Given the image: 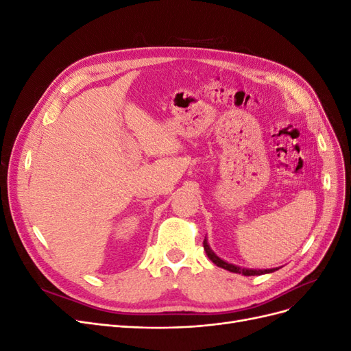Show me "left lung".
<instances>
[{"instance_id":"obj_1","label":"left lung","mask_w":351,"mask_h":351,"mask_svg":"<svg viewBox=\"0 0 351 351\" xmlns=\"http://www.w3.org/2000/svg\"><path fill=\"white\" fill-rule=\"evenodd\" d=\"M204 249L208 254V258L214 262L217 267L219 268H224L230 272H234V274H241V275H246V277H252V275H262V274H271L274 271H277L278 268H271V269H252V268H241V267H237V265H232V263H228L226 262L224 259H221L219 256H217L215 252L210 249L209 243H208V239L205 237L204 240Z\"/></svg>"}]
</instances>
